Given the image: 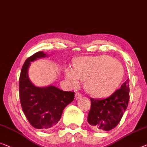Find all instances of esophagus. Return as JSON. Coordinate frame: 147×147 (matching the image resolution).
<instances>
[{
	"instance_id": "34e87169",
	"label": "esophagus",
	"mask_w": 147,
	"mask_h": 147,
	"mask_svg": "<svg viewBox=\"0 0 147 147\" xmlns=\"http://www.w3.org/2000/svg\"><path fill=\"white\" fill-rule=\"evenodd\" d=\"M81 96H82V95H81V94H80L79 92H76V93H75V99H76V100H78V99H79Z\"/></svg>"
}]
</instances>
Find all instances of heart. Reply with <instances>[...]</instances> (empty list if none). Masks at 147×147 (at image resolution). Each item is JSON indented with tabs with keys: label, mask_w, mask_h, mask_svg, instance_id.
Returning a JSON list of instances; mask_svg holds the SVG:
<instances>
[{
	"label": "heart",
	"mask_w": 147,
	"mask_h": 147,
	"mask_svg": "<svg viewBox=\"0 0 147 147\" xmlns=\"http://www.w3.org/2000/svg\"><path fill=\"white\" fill-rule=\"evenodd\" d=\"M123 76L124 68L121 62L108 55L82 57L76 62L75 70H65V77L69 84L76 86L80 79L86 81V91L96 98L113 94Z\"/></svg>",
	"instance_id": "heart-1"
}]
</instances>
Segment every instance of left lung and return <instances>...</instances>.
Instances as JSON below:
<instances>
[{
  "label": "left lung",
  "instance_id": "1",
  "mask_svg": "<svg viewBox=\"0 0 147 147\" xmlns=\"http://www.w3.org/2000/svg\"><path fill=\"white\" fill-rule=\"evenodd\" d=\"M129 79L123 82L121 88L103 99L90 98L91 107L88 123L94 130L111 131L117 127L123 117L129 101Z\"/></svg>",
  "mask_w": 147,
  "mask_h": 147
}]
</instances>
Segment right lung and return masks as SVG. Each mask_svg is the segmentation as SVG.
<instances>
[{
	"label": "right lung",
	"mask_w": 147,
	"mask_h": 147,
	"mask_svg": "<svg viewBox=\"0 0 147 147\" xmlns=\"http://www.w3.org/2000/svg\"><path fill=\"white\" fill-rule=\"evenodd\" d=\"M47 57L42 51L28 57L22 66L19 78V96L22 111L35 129H48L61 119L63 110L74 100V92L63 91L55 86L38 87L32 83L28 70L30 62Z\"/></svg>",
	"instance_id": "add662e5"
}]
</instances>
